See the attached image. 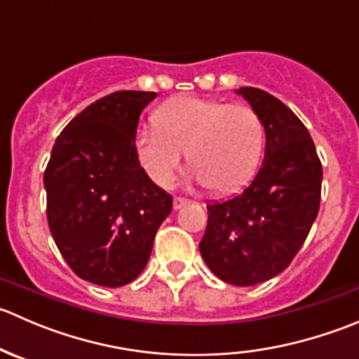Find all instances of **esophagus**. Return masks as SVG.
<instances>
[{"mask_svg":"<svg viewBox=\"0 0 359 359\" xmlns=\"http://www.w3.org/2000/svg\"><path fill=\"white\" fill-rule=\"evenodd\" d=\"M187 203H189V201H187L186 198H173V208L180 210V208H182V206H186Z\"/></svg>","mask_w":359,"mask_h":359,"instance_id":"1","label":"esophagus"}]
</instances>
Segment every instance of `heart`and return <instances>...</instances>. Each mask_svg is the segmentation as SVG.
Listing matches in <instances>:
<instances>
[{"mask_svg":"<svg viewBox=\"0 0 359 359\" xmlns=\"http://www.w3.org/2000/svg\"><path fill=\"white\" fill-rule=\"evenodd\" d=\"M266 146L260 116L250 106L175 97L154 112V126L135 135V154L159 187L172 186L184 158L191 182L233 193L255 175Z\"/></svg>","mask_w":359,"mask_h":359,"instance_id":"obj_1","label":"heart"}]
</instances>
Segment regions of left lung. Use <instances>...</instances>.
Returning a JSON list of instances; mask_svg holds the SVG:
<instances>
[{
    "mask_svg": "<svg viewBox=\"0 0 359 359\" xmlns=\"http://www.w3.org/2000/svg\"><path fill=\"white\" fill-rule=\"evenodd\" d=\"M236 93L262 119L264 161L243 193L206 205L200 253L219 280L252 287L283 273L304 245L320 210L323 168L307 128L281 100L252 86Z\"/></svg>",
    "mask_w": 359,
    "mask_h": 359,
    "instance_id": "left-lung-1",
    "label": "left lung"
}]
</instances>
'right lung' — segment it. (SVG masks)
<instances>
[{"instance_id":"add662e5","label":"right lung","mask_w":359,"mask_h":359,"mask_svg":"<svg viewBox=\"0 0 359 359\" xmlns=\"http://www.w3.org/2000/svg\"><path fill=\"white\" fill-rule=\"evenodd\" d=\"M154 92H114L69 121L46 165V217L57 248L81 280L123 287L147 266L172 212L135 154L140 112Z\"/></svg>"}]
</instances>
